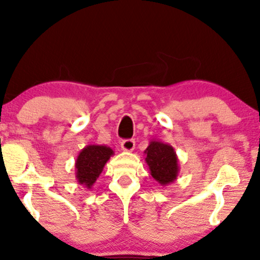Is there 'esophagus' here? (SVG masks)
<instances>
[{"instance_id": "1", "label": "esophagus", "mask_w": 260, "mask_h": 260, "mask_svg": "<svg viewBox=\"0 0 260 260\" xmlns=\"http://www.w3.org/2000/svg\"><path fill=\"white\" fill-rule=\"evenodd\" d=\"M120 148H122L124 151H133L135 149V141L134 140H124L122 143H120Z\"/></svg>"}]
</instances>
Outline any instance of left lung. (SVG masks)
Here are the masks:
<instances>
[{"mask_svg":"<svg viewBox=\"0 0 260 260\" xmlns=\"http://www.w3.org/2000/svg\"><path fill=\"white\" fill-rule=\"evenodd\" d=\"M144 154L151 176L161 186H168L177 179L180 172L179 158L172 145L162 141L151 140Z\"/></svg>","mask_w":260,"mask_h":260,"instance_id":"1","label":"left lung"}]
</instances>
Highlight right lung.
I'll list each match as a JSON object with an SVG mask.
<instances>
[{"label": "right lung", "mask_w": 260, "mask_h": 260, "mask_svg": "<svg viewBox=\"0 0 260 260\" xmlns=\"http://www.w3.org/2000/svg\"><path fill=\"white\" fill-rule=\"evenodd\" d=\"M112 155L115 152L108 145L88 144L81 149L74 165L78 183L91 189Z\"/></svg>", "instance_id": "1"}]
</instances>
